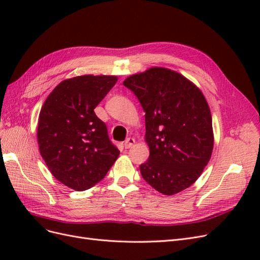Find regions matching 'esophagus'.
Returning <instances> with one entry per match:
<instances>
[{
	"instance_id": "1",
	"label": "esophagus",
	"mask_w": 260,
	"mask_h": 260,
	"mask_svg": "<svg viewBox=\"0 0 260 260\" xmlns=\"http://www.w3.org/2000/svg\"><path fill=\"white\" fill-rule=\"evenodd\" d=\"M135 143H136V140L135 139H133V138H128L123 142V146H124V148H130V147H132L133 145H135Z\"/></svg>"
}]
</instances>
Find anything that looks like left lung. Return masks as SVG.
<instances>
[{
	"label": "left lung",
	"instance_id": "left-lung-1",
	"mask_svg": "<svg viewBox=\"0 0 260 260\" xmlns=\"http://www.w3.org/2000/svg\"><path fill=\"white\" fill-rule=\"evenodd\" d=\"M145 112L148 159L141 175L156 191L174 195L202 175L214 148L211 114L202 91L184 76L152 67L123 81Z\"/></svg>",
	"mask_w": 260,
	"mask_h": 260
}]
</instances>
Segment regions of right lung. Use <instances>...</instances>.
Returning a JSON list of instances; mask_svg holds the SVG:
<instances>
[{
	"instance_id": "1",
	"label": "right lung",
	"mask_w": 260,
	"mask_h": 260,
	"mask_svg": "<svg viewBox=\"0 0 260 260\" xmlns=\"http://www.w3.org/2000/svg\"><path fill=\"white\" fill-rule=\"evenodd\" d=\"M116 76L84 75L61 81L39 114V151L60 183L84 191L99 183L119 156L106 124L94 113Z\"/></svg>"
}]
</instances>
